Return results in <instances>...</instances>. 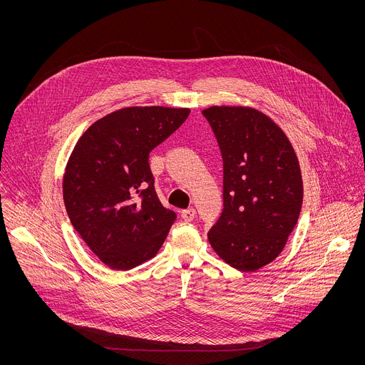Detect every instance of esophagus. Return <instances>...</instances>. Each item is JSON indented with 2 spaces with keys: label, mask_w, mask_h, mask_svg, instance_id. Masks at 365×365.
I'll return each instance as SVG.
<instances>
[{
  "label": "esophagus",
  "mask_w": 365,
  "mask_h": 365,
  "mask_svg": "<svg viewBox=\"0 0 365 365\" xmlns=\"http://www.w3.org/2000/svg\"><path fill=\"white\" fill-rule=\"evenodd\" d=\"M195 215H196V211L193 210V207H189V210H185V211H182V212H180L182 220H183V221H186V222L193 221Z\"/></svg>",
  "instance_id": "34e87169"
}]
</instances>
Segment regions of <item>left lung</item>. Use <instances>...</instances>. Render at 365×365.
<instances>
[{
  "label": "left lung",
  "instance_id": "1",
  "mask_svg": "<svg viewBox=\"0 0 365 365\" xmlns=\"http://www.w3.org/2000/svg\"><path fill=\"white\" fill-rule=\"evenodd\" d=\"M202 114L224 162V210L207 240L231 267L255 272L282 252L299 220L297 158L277 124L254 108L211 107Z\"/></svg>",
  "mask_w": 365,
  "mask_h": 365
}]
</instances>
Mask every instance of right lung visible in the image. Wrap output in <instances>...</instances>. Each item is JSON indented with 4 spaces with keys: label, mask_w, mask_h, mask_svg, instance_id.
<instances>
[{
    "label": "right lung",
    "mask_w": 365,
    "mask_h": 365,
    "mask_svg": "<svg viewBox=\"0 0 365 365\" xmlns=\"http://www.w3.org/2000/svg\"><path fill=\"white\" fill-rule=\"evenodd\" d=\"M187 108L130 107L93 123L78 140L63 176L69 220L113 270L158 254L178 215L162 205L150 151L187 118Z\"/></svg>",
    "instance_id": "1"
}]
</instances>
